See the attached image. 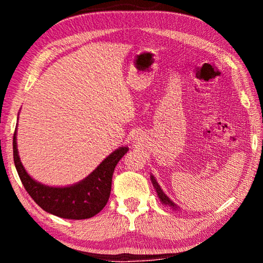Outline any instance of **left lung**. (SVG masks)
Listing matches in <instances>:
<instances>
[{"mask_svg": "<svg viewBox=\"0 0 263 263\" xmlns=\"http://www.w3.org/2000/svg\"><path fill=\"white\" fill-rule=\"evenodd\" d=\"M151 182H152V184L154 186V189L157 190V194L159 196L160 201H161V203L163 204V205H168L171 206L173 210L174 211H181V208L179 205H176V204L172 201L171 198L168 197V196L163 193V190L161 189V186L159 185V183L157 182V179H155L154 175L151 174Z\"/></svg>", "mask_w": 263, "mask_h": 263, "instance_id": "8db88e82", "label": "left lung"}]
</instances>
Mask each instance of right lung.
Returning a JSON list of instances; mask_svg holds the SVG:
<instances>
[{
	"label": "right lung",
	"mask_w": 263,
	"mask_h": 263,
	"mask_svg": "<svg viewBox=\"0 0 263 263\" xmlns=\"http://www.w3.org/2000/svg\"><path fill=\"white\" fill-rule=\"evenodd\" d=\"M20 116V112H18ZM14 161L25 190L44 211L65 219H88L97 215L109 201L112 174L128 147L121 146L110 153L83 180L69 185H47L25 171L17 149V126L14 133Z\"/></svg>",
	"instance_id": "add662e5"
}]
</instances>
